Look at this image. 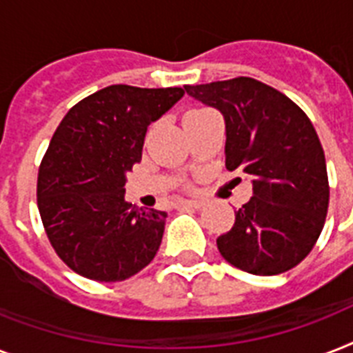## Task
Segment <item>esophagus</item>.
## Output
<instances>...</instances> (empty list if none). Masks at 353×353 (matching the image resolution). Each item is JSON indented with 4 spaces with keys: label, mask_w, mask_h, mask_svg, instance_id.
I'll return each instance as SVG.
<instances>
[{
    "label": "esophagus",
    "mask_w": 353,
    "mask_h": 353,
    "mask_svg": "<svg viewBox=\"0 0 353 353\" xmlns=\"http://www.w3.org/2000/svg\"><path fill=\"white\" fill-rule=\"evenodd\" d=\"M179 207H188V209H201L203 207V201L201 199H185V201H179Z\"/></svg>",
    "instance_id": "esophagus-1"
}]
</instances>
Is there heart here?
<instances>
[{
	"label": "heart",
	"instance_id": "heart-1",
	"mask_svg": "<svg viewBox=\"0 0 353 353\" xmlns=\"http://www.w3.org/2000/svg\"><path fill=\"white\" fill-rule=\"evenodd\" d=\"M201 112H207V110H192V112H188L187 115H196V113H201Z\"/></svg>",
	"mask_w": 353,
	"mask_h": 353
}]
</instances>
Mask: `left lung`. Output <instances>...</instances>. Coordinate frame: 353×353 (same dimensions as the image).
Listing matches in <instances>:
<instances>
[{
	"instance_id": "8db88e82",
	"label": "left lung",
	"mask_w": 353,
	"mask_h": 353,
	"mask_svg": "<svg viewBox=\"0 0 353 353\" xmlns=\"http://www.w3.org/2000/svg\"><path fill=\"white\" fill-rule=\"evenodd\" d=\"M225 121V166L251 177L252 198L216 243L234 268L260 276L284 273L312 251L328 212V174L306 113L249 77L185 85Z\"/></svg>"
}]
</instances>
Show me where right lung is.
Masks as SVG:
<instances>
[{
	"mask_svg": "<svg viewBox=\"0 0 353 353\" xmlns=\"http://www.w3.org/2000/svg\"><path fill=\"white\" fill-rule=\"evenodd\" d=\"M185 91L108 85L68 112L38 172V209L51 245L74 273L121 282L159 249L166 212L124 201L146 130Z\"/></svg>",
	"mask_w": 353,
	"mask_h": 353,
	"instance_id": "right-lung-1",
	"label": "right lung"
}]
</instances>
